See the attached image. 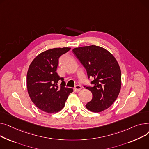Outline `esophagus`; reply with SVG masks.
Wrapping results in <instances>:
<instances>
[{"mask_svg": "<svg viewBox=\"0 0 149 149\" xmlns=\"http://www.w3.org/2000/svg\"><path fill=\"white\" fill-rule=\"evenodd\" d=\"M74 89V90H75L76 91H79L81 90L82 87H81V86H80V85H76Z\"/></svg>", "mask_w": 149, "mask_h": 149, "instance_id": "34e87169", "label": "esophagus"}]
</instances>
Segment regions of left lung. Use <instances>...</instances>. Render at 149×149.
Listing matches in <instances>:
<instances>
[{"instance_id":"obj_1","label":"left lung","mask_w":149,"mask_h":149,"mask_svg":"<svg viewBox=\"0 0 149 149\" xmlns=\"http://www.w3.org/2000/svg\"><path fill=\"white\" fill-rule=\"evenodd\" d=\"M85 68L88 78L93 77V86H84L93 94L85 107L93 112L109 108L116 101L121 86V74L116 58L107 49L91 45L73 49Z\"/></svg>"}]
</instances>
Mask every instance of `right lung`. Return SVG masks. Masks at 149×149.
I'll list each match as a JSON object with an SVG mask.
<instances>
[{
	"label": "right lung",
	"instance_id": "right-lung-1",
	"mask_svg": "<svg viewBox=\"0 0 149 149\" xmlns=\"http://www.w3.org/2000/svg\"><path fill=\"white\" fill-rule=\"evenodd\" d=\"M70 47L54 48L40 54L31 63L27 73V89L36 106L47 113L60 111L73 89L65 87L63 77L56 73L59 58ZM59 80L62 81L58 86Z\"/></svg>",
	"mask_w": 149,
	"mask_h": 149
}]
</instances>
